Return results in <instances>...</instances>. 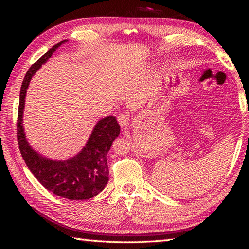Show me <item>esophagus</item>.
<instances>
[{"label":"esophagus","mask_w":249,"mask_h":249,"mask_svg":"<svg viewBox=\"0 0 249 249\" xmlns=\"http://www.w3.org/2000/svg\"><path fill=\"white\" fill-rule=\"evenodd\" d=\"M118 122L122 128L127 127L129 124V114L128 113H120L118 115Z\"/></svg>","instance_id":"34e87169"}]
</instances>
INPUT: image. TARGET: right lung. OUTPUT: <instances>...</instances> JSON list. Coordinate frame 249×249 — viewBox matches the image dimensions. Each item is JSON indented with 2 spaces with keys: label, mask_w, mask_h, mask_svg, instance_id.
Instances as JSON below:
<instances>
[{
  "label": "right lung",
  "mask_w": 249,
  "mask_h": 249,
  "mask_svg": "<svg viewBox=\"0 0 249 249\" xmlns=\"http://www.w3.org/2000/svg\"><path fill=\"white\" fill-rule=\"evenodd\" d=\"M63 40L49 49L30 67L20 89L17 138L20 153L26 166L43 186L54 195L70 200H87L98 195L109 179L107 154L114 139L120 135V125L115 116L99 120L94 126L87 144L77 155L65 160H54L37 153L26 140L23 128V110L26 89L32 77L48 61Z\"/></svg>",
  "instance_id": "right-lung-1"
}]
</instances>
